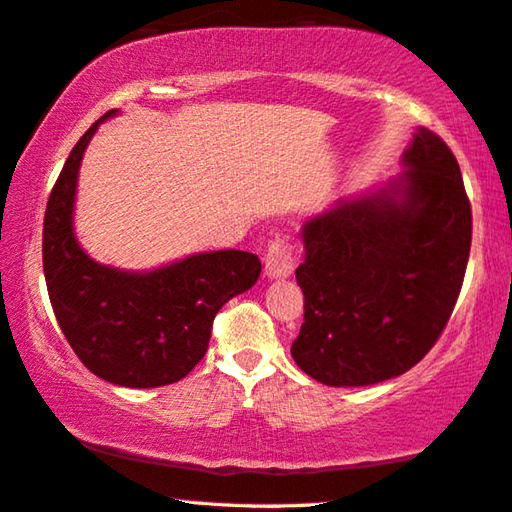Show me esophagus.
I'll return each instance as SVG.
<instances>
[{
  "label": "esophagus",
  "mask_w": 512,
  "mask_h": 512,
  "mask_svg": "<svg viewBox=\"0 0 512 512\" xmlns=\"http://www.w3.org/2000/svg\"><path fill=\"white\" fill-rule=\"evenodd\" d=\"M296 269V246L289 236H276L266 250L264 273L269 278H287Z\"/></svg>",
  "instance_id": "34e87169"
}]
</instances>
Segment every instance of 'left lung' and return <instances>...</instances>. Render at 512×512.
<instances>
[{
  "label": "left lung",
  "mask_w": 512,
  "mask_h": 512,
  "mask_svg": "<svg viewBox=\"0 0 512 512\" xmlns=\"http://www.w3.org/2000/svg\"><path fill=\"white\" fill-rule=\"evenodd\" d=\"M404 165L400 181L303 227V324L292 356L326 386H370L414 368L460 296L471 250L460 165L427 128Z\"/></svg>",
  "instance_id": "1"
}]
</instances>
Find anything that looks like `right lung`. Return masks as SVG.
Listing matches in <instances>:
<instances>
[{
  "instance_id": "obj_1",
  "label": "right lung",
  "mask_w": 512,
  "mask_h": 512,
  "mask_svg": "<svg viewBox=\"0 0 512 512\" xmlns=\"http://www.w3.org/2000/svg\"><path fill=\"white\" fill-rule=\"evenodd\" d=\"M110 114L114 110L105 117ZM105 117L80 137L50 193L43 220L45 285L59 329L87 370L117 386H167L202 361L218 310L255 285L262 264L246 250H218L158 271L126 273L82 253L71 223L75 181Z\"/></svg>"
}]
</instances>
